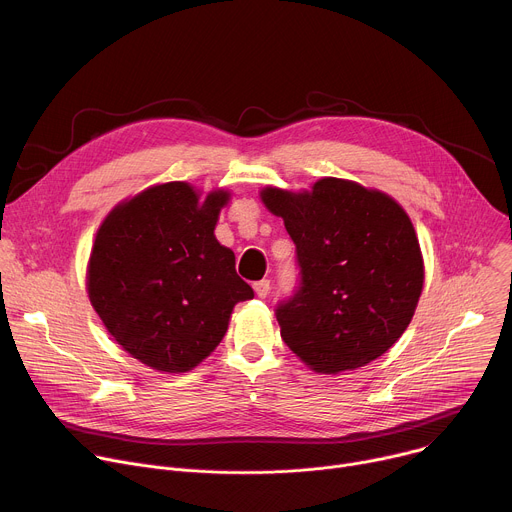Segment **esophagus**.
Returning <instances> with one entry per match:
<instances>
[{
    "label": "esophagus",
    "instance_id": "34e87169",
    "mask_svg": "<svg viewBox=\"0 0 512 512\" xmlns=\"http://www.w3.org/2000/svg\"><path fill=\"white\" fill-rule=\"evenodd\" d=\"M254 290H256V294L260 296V298H266L268 294H270V280H258V282H254Z\"/></svg>",
    "mask_w": 512,
    "mask_h": 512
}]
</instances>
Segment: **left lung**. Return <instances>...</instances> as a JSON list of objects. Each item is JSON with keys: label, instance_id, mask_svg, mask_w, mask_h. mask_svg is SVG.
Instances as JSON below:
<instances>
[{"label": "left lung", "instance_id": "1", "mask_svg": "<svg viewBox=\"0 0 512 512\" xmlns=\"http://www.w3.org/2000/svg\"><path fill=\"white\" fill-rule=\"evenodd\" d=\"M296 246L300 282L276 306L282 341L317 373L381 357L410 325L424 286L416 230L389 195L325 177L313 191L266 187Z\"/></svg>", "mask_w": 512, "mask_h": 512}]
</instances>
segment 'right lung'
<instances>
[{
  "label": "right lung",
  "instance_id": "obj_1",
  "mask_svg": "<svg viewBox=\"0 0 512 512\" xmlns=\"http://www.w3.org/2000/svg\"><path fill=\"white\" fill-rule=\"evenodd\" d=\"M230 193L199 195L183 181L153 185L96 232L88 298L115 341L141 363L185 373L224 339L234 306L254 298L236 256L216 236Z\"/></svg>",
  "mask_w": 512,
  "mask_h": 512
}]
</instances>
